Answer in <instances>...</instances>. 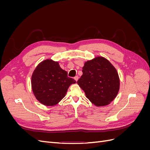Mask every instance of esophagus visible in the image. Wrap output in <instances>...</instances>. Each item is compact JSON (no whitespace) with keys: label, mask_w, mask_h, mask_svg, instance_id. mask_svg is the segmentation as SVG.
I'll list each match as a JSON object with an SVG mask.
<instances>
[{"label":"esophagus","mask_w":150,"mask_h":150,"mask_svg":"<svg viewBox=\"0 0 150 150\" xmlns=\"http://www.w3.org/2000/svg\"><path fill=\"white\" fill-rule=\"evenodd\" d=\"M74 79H75V81H78V79H79V78H78V76H75L74 77Z\"/></svg>","instance_id":"esophagus-1"}]
</instances>
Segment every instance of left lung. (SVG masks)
<instances>
[{"instance_id": "1", "label": "left lung", "mask_w": 150, "mask_h": 150, "mask_svg": "<svg viewBox=\"0 0 150 150\" xmlns=\"http://www.w3.org/2000/svg\"><path fill=\"white\" fill-rule=\"evenodd\" d=\"M78 84L98 107L108 106L119 92L120 80L115 66L106 58L96 56L84 62Z\"/></svg>"}]
</instances>
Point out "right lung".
<instances>
[{
  "mask_svg": "<svg viewBox=\"0 0 150 150\" xmlns=\"http://www.w3.org/2000/svg\"><path fill=\"white\" fill-rule=\"evenodd\" d=\"M76 81L67 77L59 62L51 59L40 62L31 76V87L37 100L43 105L53 106L63 99L69 86Z\"/></svg>",
  "mask_w": 150,
  "mask_h": 150,
  "instance_id": "1",
  "label": "right lung"
}]
</instances>
